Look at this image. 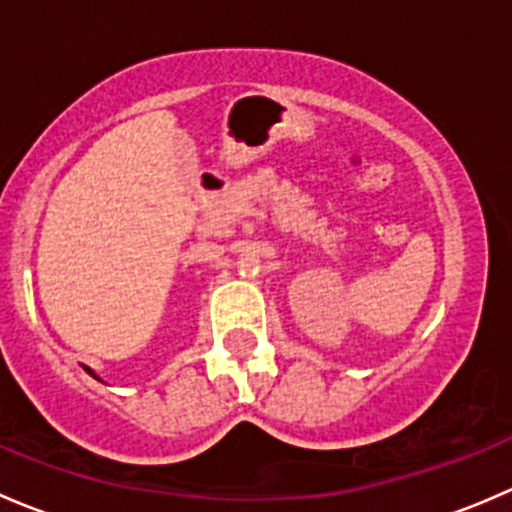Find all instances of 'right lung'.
<instances>
[{
  "label": "right lung",
  "mask_w": 512,
  "mask_h": 512,
  "mask_svg": "<svg viewBox=\"0 0 512 512\" xmlns=\"http://www.w3.org/2000/svg\"><path fill=\"white\" fill-rule=\"evenodd\" d=\"M84 369H86V371H89V374H91V376H94V379H98V376L94 374V369H89V366H84ZM98 381H101V379H98Z\"/></svg>",
  "instance_id": "obj_1"
}]
</instances>
